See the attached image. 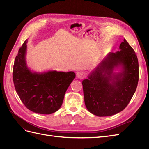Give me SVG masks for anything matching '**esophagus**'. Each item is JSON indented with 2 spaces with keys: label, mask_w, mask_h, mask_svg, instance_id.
<instances>
[{
  "label": "esophagus",
  "mask_w": 149,
  "mask_h": 149,
  "mask_svg": "<svg viewBox=\"0 0 149 149\" xmlns=\"http://www.w3.org/2000/svg\"><path fill=\"white\" fill-rule=\"evenodd\" d=\"M76 76H77V78L79 79H83L86 77V74L84 71H79L76 73Z\"/></svg>",
  "instance_id": "34e87169"
}]
</instances>
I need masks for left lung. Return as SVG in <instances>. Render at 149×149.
Segmentation results:
<instances>
[{
  "label": "left lung",
  "mask_w": 149,
  "mask_h": 149,
  "mask_svg": "<svg viewBox=\"0 0 149 149\" xmlns=\"http://www.w3.org/2000/svg\"><path fill=\"white\" fill-rule=\"evenodd\" d=\"M120 50L108 53L94 70L83 81L87 109L100 117L119 113L128 105L139 81V63L136 53L125 39ZM120 67L121 72L113 69Z\"/></svg>",
  "instance_id": "1"
}]
</instances>
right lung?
I'll list each match as a JSON object with an SVG mask.
<instances>
[{
	"label": "right lung",
	"instance_id": "add662e5",
	"mask_svg": "<svg viewBox=\"0 0 149 149\" xmlns=\"http://www.w3.org/2000/svg\"><path fill=\"white\" fill-rule=\"evenodd\" d=\"M25 40L15 57L13 81L16 92L26 107L35 113L50 114L60 109L65 93L75 78L73 71H49L38 73L26 66Z\"/></svg>",
	"mask_w": 149,
	"mask_h": 149
}]
</instances>
